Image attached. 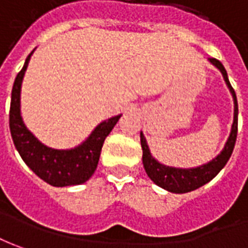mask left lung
<instances>
[{
  "label": "left lung",
  "instance_id": "8db88e82",
  "mask_svg": "<svg viewBox=\"0 0 248 248\" xmlns=\"http://www.w3.org/2000/svg\"><path fill=\"white\" fill-rule=\"evenodd\" d=\"M208 61L217 67L227 87L230 89L232 99H233V122L231 127V133L227 142L224 144V148L221 152L217 155L215 159H212L208 163H203L201 166L190 167V168H181V167L166 166L163 163H160L159 160H156L151 153L149 145L146 142V138L144 133L141 131V146H142V164L145 168L146 175L151 178L153 183H156L159 187L164 188L170 193L175 194H183L200 188L203 185H206L210 182L217 173L223 170L227 161L230 160L231 155L233 152L235 142H236L237 136V100L236 93L233 88L231 87V82L228 80L227 70L223 66V63L216 58H208Z\"/></svg>",
  "mask_w": 248,
  "mask_h": 248
}]
</instances>
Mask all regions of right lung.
<instances>
[{"label":"right lung","mask_w":248,"mask_h":248,"mask_svg":"<svg viewBox=\"0 0 248 248\" xmlns=\"http://www.w3.org/2000/svg\"><path fill=\"white\" fill-rule=\"evenodd\" d=\"M33 51L27 57L12 88L9 127L13 144L25 164L48 185L55 187L82 185L95 172L104 140L122 114L100 122L88 137L75 148L55 149L45 145L25 126L21 117V85Z\"/></svg>","instance_id":"1"}]
</instances>
